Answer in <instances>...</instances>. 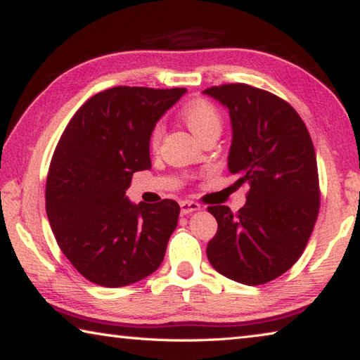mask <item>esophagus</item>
Masks as SVG:
<instances>
[{"mask_svg":"<svg viewBox=\"0 0 360 360\" xmlns=\"http://www.w3.org/2000/svg\"><path fill=\"white\" fill-rule=\"evenodd\" d=\"M179 206H181L182 214H191V212L200 210V205L198 203L188 202V200H182V202L179 203Z\"/></svg>","mask_w":360,"mask_h":360,"instance_id":"34e87169","label":"esophagus"}]
</instances>
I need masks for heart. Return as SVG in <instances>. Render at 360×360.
I'll list each match as a JSON object with an SVG mask.
<instances>
[{"label": "heart", "mask_w": 360, "mask_h": 360, "mask_svg": "<svg viewBox=\"0 0 360 360\" xmlns=\"http://www.w3.org/2000/svg\"><path fill=\"white\" fill-rule=\"evenodd\" d=\"M181 117L198 139L210 135L212 131L221 133V129H222V119H221V114L217 111V108L206 100H195L192 103H188V105L182 109ZM162 136H163V127L155 125L154 130L150 131V138H149L152 149L158 148V144L162 141Z\"/></svg>", "instance_id": "b5f03b06"}]
</instances>
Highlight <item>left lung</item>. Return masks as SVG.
<instances>
[{
	"label": "left lung",
	"mask_w": 360,
	"mask_h": 360,
	"mask_svg": "<svg viewBox=\"0 0 360 360\" xmlns=\"http://www.w3.org/2000/svg\"><path fill=\"white\" fill-rule=\"evenodd\" d=\"M203 94L229 109V172L249 186L236 214L210 206L217 233L206 255L221 275L248 285L281 276L300 259L319 212V178L311 136L288 101L248 84Z\"/></svg>",
	"instance_id": "left-lung-1"
}]
</instances>
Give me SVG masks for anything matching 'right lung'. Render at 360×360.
Listing matches in <instances>:
<instances>
[{"label":"right lung","instance_id":"obj_1","mask_svg":"<svg viewBox=\"0 0 360 360\" xmlns=\"http://www.w3.org/2000/svg\"><path fill=\"white\" fill-rule=\"evenodd\" d=\"M186 92L112 87L66 125L49 168L46 211L65 257L89 281L122 288L163 262L179 205H133L125 191L133 173L150 168V131Z\"/></svg>","mask_w":360,"mask_h":360}]
</instances>
